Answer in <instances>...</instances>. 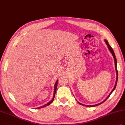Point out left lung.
Returning a JSON list of instances; mask_svg holds the SVG:
<instances>
[{"mask_svg":"<svg viewBox=\"0 0 125 125\" xmlns=\"http://www.w3.org/2000/svg\"><path fill=\"white\" fill-rule=\"evenodd\" d=\"M104 41H105V43H106V45L108 46V48H109V51H110V52H111V53H112V56H113V57H114V58L115 64V71H116V74H117V79H116V82H115V87H114V89H112V91L111 92V93H110V94L108 95V96L107 97L105 98V100H104V101H103V102H101V103H98V104H95V105H84V104H82V103H79V102H78V103H79V104H80V105H83V106H88V107H93V106H97V105H100V104L103 103V102H105V101L107 99H108V97L110 96V95L114 91V90L115 89V87H116V86H117V81H118V70H117V59H116V57H115V53H114V50H113V49L112 48V47H111V46H110V45L109 44V42H108V40L105 39V40H104Z\"/></svg>","mask_w":125,"mask_h":125,"instance_id":"8db88e82","label":"left lung"}]
</instances>
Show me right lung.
Returning <instances> with one entry per match:
<instances>
[{"label":"right lung","mask_w":125,"mask_h":125,"mask_svg":"<svg viewBox=\"0 0 125 125\" xmlns=\"http://www.w3.org/2000/svg\"><path fill=\"white\" fill-rule=\"evenodd\" d=\"M57 82H58V80H57L56 82V83H55V85H54V95H53V98H52V100L51 101H49V102L48 103H47V104H45V105H42V106H40V107H39V108H36V109H41V108H44V107H46V106H48V105H50V104H51L52 102H53V100H54V99L55 95V93H56V89H57Z\"/></svg>","instance_id":"add662e5"}]
</instances>
